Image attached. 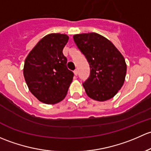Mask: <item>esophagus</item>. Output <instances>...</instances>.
Returning a JSON list of instances; mask_svg holds the SVG:
<instances>
[{"instance_id": "1", "label": "esophagus", "mask_w": 151, "mask_h": 151, "mask_svg": "<svg viewBox=\"0 0 151 151\" xmlns=\"http://www.w3.org/2000/svg\"><path fill=\"white\" fill-rule=\"evenodd\" d=\"M73 73H74V74H75V76H77L78 75V70L76 69L75 70H74Z\"/></svg>"}]
</instances>
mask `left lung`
Here are the masks:
<instances>
[{"label":"left lung","mask_w":151,"mask_h":151,"mask_svg":"<svg viewBox=\"0 0 151 151\" xmlns=\"http://www.w3.org/2000/svg\"><path fill=\"white\" fill-rule=\"evenodd\" d=\"M73 40L89 64L90 75L83 83L87 95L97 101L111 99L125 80L123 55L109 40L95 32L75 35Z\"/></svg>","instance_id":"left-lung-1"}]
</instances>
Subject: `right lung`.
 I'll return each mask as SVG.
<instances>
[{
  "label": "right lung",
  "instance_id": "1",
  "mask_svg": "<svg viewBox=\"0 0 151 151\" xmlns=\"http://www.w3.org/2000/svg\"><path fill=\"white\" fill-rule=\"evenodd\" d=\"M69 37L65 34L46 35L24 61V77L30 92L41 102L55 104L63 100L73 78L63 53Z\"/></svg>",
  "mask_w": 151,
  "mask_h": 151
}]
</instances>
